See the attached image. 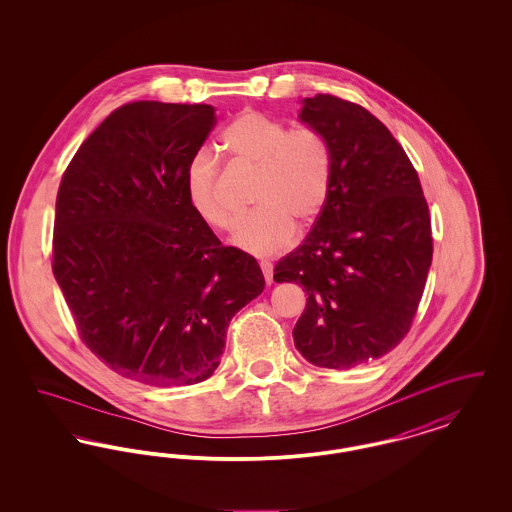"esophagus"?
Instances as JSON below:
<instances>
[{
  "label": "esophagus",
  "mask_w": 512,
  "mask_h": 512,
  "mask_svg": "<svg viewBox=\"0 0 512 512\" xmlns=\"http://www.w3.org/2000/svg\"><path fill=\"white\" fill-rule=\"evenodd\" d=\"M261 270H263L265 282L270 286V284H272V265H270L268 261H261Z\"/></svg>",
  "instance_id": "obj_1"
}]
</instances>
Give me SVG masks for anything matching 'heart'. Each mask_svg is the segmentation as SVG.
<instances>
[{
  "label": "heart",
  "instance_id": "heart-1",
  "mask_svg": "<svg viewBox=\"0 0 512 512\" xmlns=\"http://www.w3.org/2000/svg\"><path fill=\"white\" fill-rule=\"evenodd\" d=\"M222 147L236 163L257 171L253 205L232 244L255 257H272L292 244L295 222L309 226L326 207L332 186V153L311 126L288 128L259 111H244L222 132ZM186 194L205 224L230 230L236 215L220 192L219 161L199 151L186 169Z\"/></svg>",
  "mask_w": 512,
  "mask_h": 512
}]
</instances>
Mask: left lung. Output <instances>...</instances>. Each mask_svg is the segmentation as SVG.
<instances>
[{
	"label": "left lung",
	"instance_id": "1",
	"mask_svg": "<svg viewBox=\"0 0 512 512\" xmlns=\"http://www.w3.org/2000/svg\"><path fill=\"white\" fill-rule=\"evenodd\" d=\"M299 121L330 147L332 186L274 280L307 292L297 351L343 370L380 359L411 330L432 265L430 213L405 149L365 107L317 94L303 99Z\"/></svg>",
	"mask_w": 512,
	"mask_h": 512
}]
</instances>
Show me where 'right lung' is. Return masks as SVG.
Wrapping results in <instances>:
<instances>
[{"mask_svg":"<svg viewBox=\"0 0 512 512\" xmlns=\"http://www.w3.org/2000/svg\"><path fill=\"white\" fill-rule=\"evenodd\" d=\"M211 105L134 101L84 140L61 178L53 276L86 347L149 386H192L220 363L232 317L265 290L255 257L190 207L186 169Z\"/></svg>","mask_w":512,"mask_h":512,"instance_id":"add662e5","label":"right lung"}]
</instances>
